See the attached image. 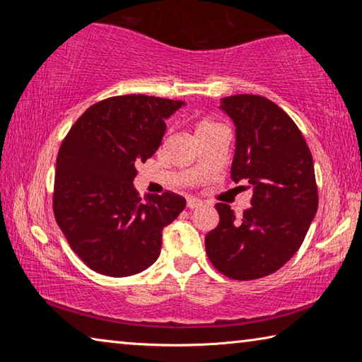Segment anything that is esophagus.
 Segmentation results:
<instances>
[{
    "instance_id": "34e87169",
    "label": "esophagus",
    "mask_w": 362,
    "mask_h": 362,
    "mask_svg": "<svg viewBox=\"0 0 362 362\" xmlns=\"http://www.w3.org/2000/svg\"><path fill=\"white\" fill-rule=\"evenodd\" d=\"M201 206H203V201H201V199L192 198V196H189V198H187V207H188V209H196V207H201Z\"/></svg>"
}]
</instances>
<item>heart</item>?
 I'll list each match as a JSON object with an SVG mask.
<instances>
[{
    "label": "heart",
    "instance_id": "1",
    "mask_svg": "<svg viewBox=\"0 0 362 362\" xmlns=\"http://www.w3.org/2000/svg\"><path fill=\"white\" fill-rule=\"evenodd\" d=\"M216 126H218L217 122H214V121H211V119H201V121L196 122L194 132H196V134H201V132H204V131L212 129V127H216Z\"/></svg>",
    "mask_w": 362,
    "mask_h": 362
}]
</instances>
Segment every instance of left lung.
Wrapping results in <instances>:
<instances>
[{
  "label": "left lung",
  "mask_w": 362,
  "mask_h": 362,
  "mask_svg": "<svg viewBox=\"0 0 362 362\" xmlns=\"http://www.w3.org/2000/svg\"><path fill=\"white\" fill-rule=\"evenodd\" d=\"M236 127L231 180H246L254 194L238 217L217 203L218 225L206 235V254L231 279L268 276L292 259L317 211L311 151L296 122L276 103L254 94L222 99Z\"/></svg>",
  "instance_id": "obj_1"
}]
</instances>
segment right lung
I'll use <instances>...</instances> for the list:
<instances>
[{"label":"right lung","instance_id":"right-lung-1","mask_svg":"<svg viewBox=\"0 0 362 362\" xmlns=\"http://www.w3.org/2000/svg\"><path fill=\"white\" fill-rule=\"evenodd\" d=\"M180 100L131 94L89 107L60 145L52 207L79 259L112 278L131 276L156 262L163 228L185 209L173 192L142 199L136 166L155 155Z\"/></svg>","mask_w":362,"mask_h":362}]
</instances>
